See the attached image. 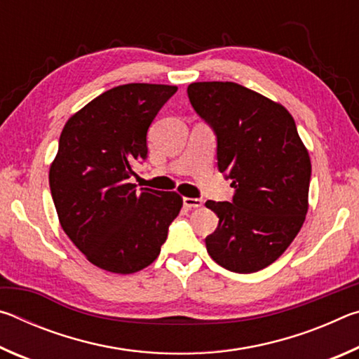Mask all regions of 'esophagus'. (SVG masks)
<instances>
[{
  "instance_id": "esophagus-1",
  "label": "esophagus",
  "mask_w": 359,
  "mask_h": 359,
  "mask_svg": "<svg viewBox=\"0 0 359 359\" xmlns=\"http://www.w3.org/2000/svg\"><path fill=\"white\" fill-rule=\"evenodd\" d=\"M203 205V199L199 198H184V208L187 209H196Z\"/></svg>"
}]
</instances>
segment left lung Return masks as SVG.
<instances>
[{"instance_id":"8db88e82","label":"left lung","mask_w":359,"mask_h":359,"mask_svg":"<svg viewBox=\"0 0 359 359\" xmlns=\"http://www.w3.org/2000/svg\"><path fill=\"white\" fill-rule=\"evenodd\" d=\"M188 100L217 139V166L231 179V203L208 201L218 226L205 238L224 269L252 274L274 263L307 214L311 158L290 112L234 82H194Z\"/></svg>"}]
</instances>
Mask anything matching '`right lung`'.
<instances>
[{
  "instance_id": "add662e5",
  "label": "right lung",
  "mask_w": 359,
  "mask_h": 359,
  "mask_svg": "<svg viewBox=\"0 0 359 359\" xmlns=\"http://www.w3.org/2000/svg\"><path fill=\"white\" fill-rule=\"evenodd\" d=\"M177 92L126 83L107 90L66 121L48 184L62 228L90 263L133 274L154 263L182 198L130 184L147 160L151 121Z\"/></svg>"
}]
</instances>
